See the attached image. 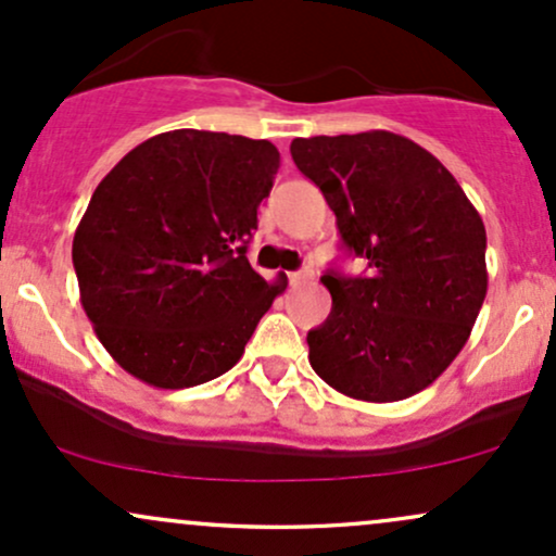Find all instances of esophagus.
<instances>
[{
	"instance_id": "1",
	"label": "esophagus",
	"mask_w": 556,
	"mask_h": 556,
	"mask_svg": "<svg viewBox=\"0 0 556 556\" xmlns=\"http://www.w3.org/2000/svg\"><path fill=\"white\" fill-rule=\"evenodd\" d=\"M308 279H311V271H308V268H306V271H290V274H288L290 288H298V285L308 282Z\"/></svg>"
}]
</instances>
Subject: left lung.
<instances>
[{
  "label": "left lung",
  "instance_id": "1",
  "mask_svg": "<svg viewBox=\"0 0 556 556\" xmlns=\"http://www.w3.org/2000/svg\"><path fill=\"white\" fill-rule=\"evenodd\" d=\"M367 277H321L332 311L308 362L338 393L390 404L438 380L485 301V227L451 170L393 131L292 139Z\"/></svg>",
  "mask_w": 556,
  "mask_h": 556
}]
</instances>
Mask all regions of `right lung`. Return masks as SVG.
<instances>
[{"label":"right lung","mask_w":556,"mask_h":556,"mask_svg":"<svg viewBox=\"0 0 556 556\" xmlns=\"http://www.w3.org/2000/svg\"><path fill=\"white\" fill-rule=\"evenodd\" d=\"M279 150L266 139L176 129L121 157L73 237V268L97 338L152 388L216 380L288 279L266 282L245 250Z\"/></svg>","instance_id":"add662e5"}]
</instances>
